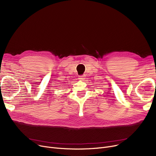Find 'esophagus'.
<instances>
[{"label": "esophagus", "mask_w": 156, "mask_h": 156, "mask_svg": "<svg viewBox=\"0 0 156 156\" xmlns=\"http://www.w3.org/2000/svg\"><path fill=\"white\" fill-rule=\"evenodd\" d=\"M81 81H84L85 80V75H82V76H79V78H78Z\"/></svg>", "instance_id": "esophagus-1"}]
</instances>
